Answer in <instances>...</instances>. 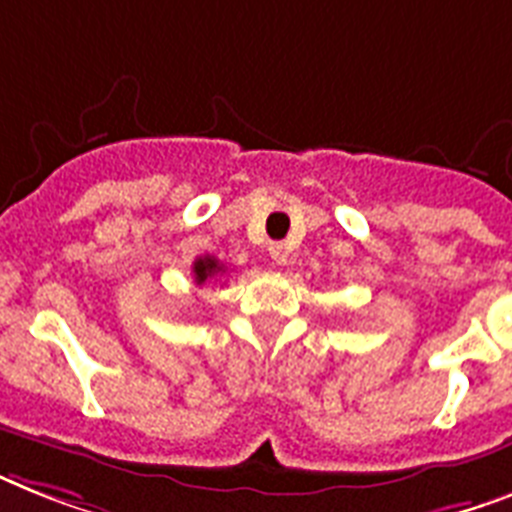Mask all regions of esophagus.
<instances>
[{"label": "esophagus", "mask_w": 512, "mask_h": 512, "mask_svg": "<svg viewBox=\"0 0 512 512\" xmlns=\"http://www.w3.org/2000/svg\"><path fill=\"white\" fill-rule=\"evenodd\" d=\"M269 256H272L274 264H287V259H290V251H287V246H282V243H272L269 246Z\"/></svg>", "instance_id": "obj_1"}]
</instances>
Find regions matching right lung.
Masks as SVG:
<instances>
[{
  "mask_svg": "<svg viewBox=\"0 0 512 512\" xmlns=\"http://www.w3.org/2000/svg\"><path fill=\"white\" fill-rule=\"evenodd\" d=\"M222 272H225V266L219 264L214 256H198V259L193 261V277H196V285H206V282L219 277Z\"/></svg>",
  "mask_w": 512,
  "mask_h": 512,
  "instance_id": "add662e5",
  "label": "right lung"
}]
</instances>
